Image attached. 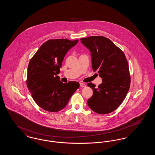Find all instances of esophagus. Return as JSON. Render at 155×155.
<instances>
[{
  "instance_id": "obj_1",
  "label": "esophagus",
  "mask_w": 155,
  "mask_h": 155,
  "mask_svg": "<svg viewBox=\"0 0 155 155\" xmlns=\"http://www.w3.org/2000/svg\"><path fill=\"white\" fill-rule=\"evenodd\" d=\"M80 85L81 87H86V84L84 83H82V82H80Z\"/></svg>"
}]
</instances>
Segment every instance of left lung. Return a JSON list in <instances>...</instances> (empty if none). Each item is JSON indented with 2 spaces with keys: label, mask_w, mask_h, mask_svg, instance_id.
<instances>
[{
  "label": "left lung",
  "mask_w": 155,
  "mask_h": 155,
  "mask_svg": "<svg viewBox=\"0 0 155 155\" xmlns=\"http://www.w3.org/2000/svg\"><path fill=\"white\" fill-rule=\"evenodd\" d=\"M81 42L91 52L94 71L102 78L98 87L91 82L87 84L93 90L88 105L98 114L110 113L123 102L130 89L131 78L127 60L123 52L106 37L81 38Z\"/></svg>",
  "instance_id": "1"
}]
</instances>
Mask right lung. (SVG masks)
Here are the masks:
<instances>
[{"mask_svg": "<svg viewBox=\"0 0 155 155\" xmlns=\"http://www.w3.org/2000/svg\"><path fill=\"white\" fill-rule=\"evenodd\" d=\"M78 42L66 39H50L42 45L30 60L27 85L37 104L51 112L64 108L80 84H63L58 74L67 52Z\"/></svg>", "mask_w": 155, "mask_h": 155, "instance_id": "add662e5", "label": "right lung"}]
</instances>
